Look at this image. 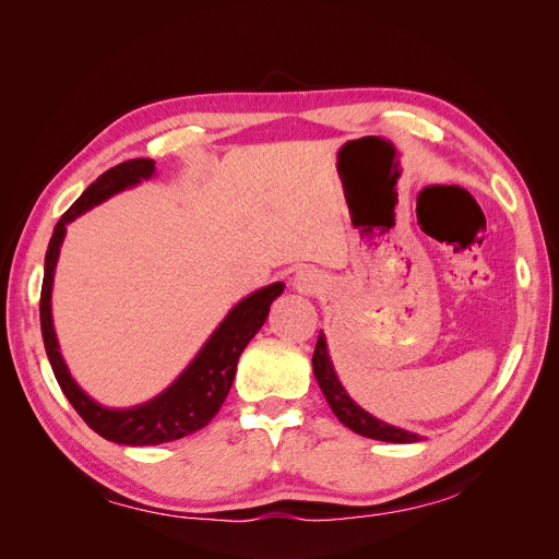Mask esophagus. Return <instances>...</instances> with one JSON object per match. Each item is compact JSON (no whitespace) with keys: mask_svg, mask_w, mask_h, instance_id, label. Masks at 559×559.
Instances as JSON below:
<instances>
[{"mask_svg":"<svg viewBox=\"0 0 559 559\" xmlns=\"http://www.w3.org/2000/svg\"><path fill=\"white\" fill-rule=\"evenodd\" d=\"M294 286L300 294H317L321 280L314 270H300V273L294 277Z\"/></svg>","mask_w":559,"mask_h":559,"instance_id":"34e87169","label":"esophagus"}]
</instances>
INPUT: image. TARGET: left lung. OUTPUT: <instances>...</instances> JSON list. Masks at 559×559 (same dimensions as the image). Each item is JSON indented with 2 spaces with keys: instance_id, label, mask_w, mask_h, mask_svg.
<instances>
[{
  "instance_id": "left-lung-1",
  "label": "left lung",
  "mask_w": 559,
  "mask_h": 559,
  "mask_svg": "<svg viewBox=\"0 0 559 559\" xmlns=\"http://www.w3.org/2000/svg\"><path fill=\"white\" fill-rule=\"evenodd\" d=\"M312 368H314V378L321 386V392H324V396L331 405V411L335 413L337 419L343 421L345 427L357 431L359 436L376 438V441H384V443H417V441H421L419 433H411L405 429L384 425V421L376 419L373 415H368L364 408H359V405L347 396L343 384L335 378V370L331 366L329 352H326V341L321 333L317 337V347L312 354Z\"/></svg>"
}]
</instances>
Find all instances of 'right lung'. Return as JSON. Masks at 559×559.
I'll return each mask as SVG.
<instances>
[{
	"label": "right lung",
	"mask_w": 559,
	"mask_h": 559,
	"mask_svg": "<svg viewBox=\"0 0 559 559\" xmlns=\"http://www.w3.org/2000/svg\"><path fill=\"white\" fill-rule=\"evenodd\" d=\"M154 170L156 167L151 158L118 163L105 175H99L88 189L81 193L74 205L60 216V222L53 228V238L48 242L39 298L44 347L62 394L70 399L74 411L95 433L121 445L170 443L177 441V438H183L189 433H195L202 427H207L230 392L235 368H238L242 349L263 326V321L270 312V302L284 292V284L277 282L238 302L222 321V326L212 333V337L205 343V347L200 349L191 366L186 368L160 396L151 399L148 403H142L138 408L128 411H109L83 394L60 357L53 319H50V289H53V270L64 238V226L74 222L79 214L97 205V202L128 189L132 183L148 179L154 175Z\"/></svg>",
	"instance_id": "add662e5"
}]
</instances>
